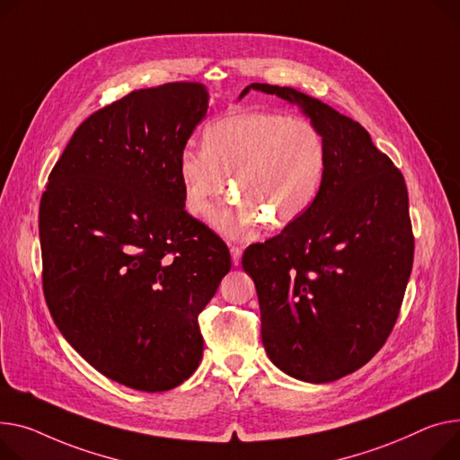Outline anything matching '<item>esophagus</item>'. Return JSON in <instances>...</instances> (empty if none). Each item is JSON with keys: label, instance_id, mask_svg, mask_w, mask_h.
Here are the masks:
<instances>
[{"label": "esophagus", "instance_id": "obj_1", "mask_svg": "<svg viewBox=\"0 0 460 460\" xmlns=\"http://www.w3.org/2000/svg\"><path fill=\"white\" fill-rule=\"evenodd\" d=\"M229 250H231V259H233V264H234V266H238V262H240V257H242V248H240V246H231Z\"/></svg>", "mask_w": 460, "mask_h": 460}]
</instances>
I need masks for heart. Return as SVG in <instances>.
I'll list each match as a JSON object with an SVG mask.
<instances>
[{
    "label": "heart",
    "instance_id": "b5f03b06",
    "mask_svg": "<svg viewBox=\"0 0 460 460\" xmlns=\"http://www.w3.org/2000/svg\"><path fill=\"white\" fill-rule=\"evenodd\" d=\"M327 151L307 118L271 111L233 112L203 131V151L179 155L185 207L205 217L226 190L227 179L240 199L212 214V226L233 240H252L270 220L288 226L309 210L325 175Z\"/></svg>",
    "mask_w": 460,
    "mask_h": 460
}]
</instances>
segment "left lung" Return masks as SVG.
<instances>
[{"instance_id":"left-lung-1","label":"left lung","mask_w":460,"mask_h":460,"mask_svg":"<svg viewBox=\"0 0 460 460\" xmlns=\"http://www.w3.org/2000/svg\"><path fill=\"white\" fill-rule=\"evenodd\" d=\"M311 118L327 163L309 210L278 236L252 243L242 266L255 281L270 360L307 383H331L386 342L414 261L402 172L358 121L290 86L252 83Z\"/></svg>"}]
</instances>
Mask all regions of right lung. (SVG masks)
I'll return each mask as SVG.
<instances>
[{
  "instance_id": "1",
  "label": "right lung",
  "mask_w": 460,
  "mask_h": 460,
  "mask_svg": "<svg viewBox=\"0 0 460 460\" xmlns=\"http://www.w3.org/2000/svg\"><path fill=\"white\" fill-rule=\"evenodd\" d=\"M207 107L194 81L133 90L75 129L40 199L53 322L100 374L135 390L194 374L198 316L231 270L226 242L185 210L177 170Z\"/></svg>"
}]
</instances>
